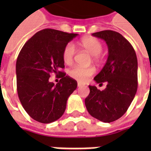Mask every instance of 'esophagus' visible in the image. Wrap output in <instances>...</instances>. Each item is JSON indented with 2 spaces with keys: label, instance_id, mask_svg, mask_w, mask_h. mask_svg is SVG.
Returning <instances> with one entry per match:
<instances>
[{
  "label": "esophagus",
  "instance_id": "esophagus-1",
  "mask_svg": "<svg viewBox=\"0 0 151 151\" xmlns=\"http://www.w3.org/2000/svg\"><path fill=\"white\" fill-rule=\"evenodd\" d=\"M81 86H82V84H81V83H80V82H78V87H81Z\"/></svg>",
  "mask_w": 151,
  "mask_h": 151
}]
</instances>
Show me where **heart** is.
Instances as JSON below:
<instances>
[{
    "instance_id": "b5f03b06",
    "label": "heart",
    "mask_w": 151,
    "mask_h": 151,
    "mask_svg": "<svg viewBox=\"0 0 151 151\" xmlns=\"http://www.w3.org/2000/svg\"><path fill=\"white\" fill-rule=\"evenodd\" d=\"M80 45L85 50L87 51L90 55H92V59L97 62L99 60V54L103 51V45L98 39L87 37L81 40ZM75 55V47L73 44H67L63 50V59L66 64H70L73 60V57ZM95 69L93 67L84 68L81 66H76L70 70L69 75L75 80L80 82H85L88 80V78L94 74Z\"/></svg>"
}]
</instances>
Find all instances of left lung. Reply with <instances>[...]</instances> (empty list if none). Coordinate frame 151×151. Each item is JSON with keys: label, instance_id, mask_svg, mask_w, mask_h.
Wrapping results in <instances>:
<instances>
[{"label": "left lung", "instance_id": "1", "mask_svg": "<svg viewBox=\"0 0 151 151\" xmlns=\"http://www.w3.org/2000/svg\"><path fill=\"white\" fill-rule=\"evenodd\" d=\"M92 36L103 39L107 45L106 63L94 78L99 85L106 83V88L100 91L88 85L90 92L85 100V106L92 117L110 123L124 115L136 96L137 57L131 44L117 32L103 30Z\"/></svg>", "mask_w": 151, "mask_h": 151}]
</instances>
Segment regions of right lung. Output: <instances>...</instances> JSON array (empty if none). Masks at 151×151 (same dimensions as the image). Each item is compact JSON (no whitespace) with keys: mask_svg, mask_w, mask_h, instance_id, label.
<instances>
[{"mask_svg":"<svg viewBox=\"0 0 151 151\" xmlns=\"http://www.w3.org/2000/svg\"><path fill=\"white\" fill-rule=\"evenodd\" d=\"M78 35L42 29L26 42L18 55V96L24 110L37 122L48 124L60 118L67 99L77 88V81L59 69L65 66L63 48ZM52 73L60 74L56 85L48 81Z\"/></svg>","mask_w":151,"mask_h":151,"instance_id":"1","label":"right lung"}]
</instances>
